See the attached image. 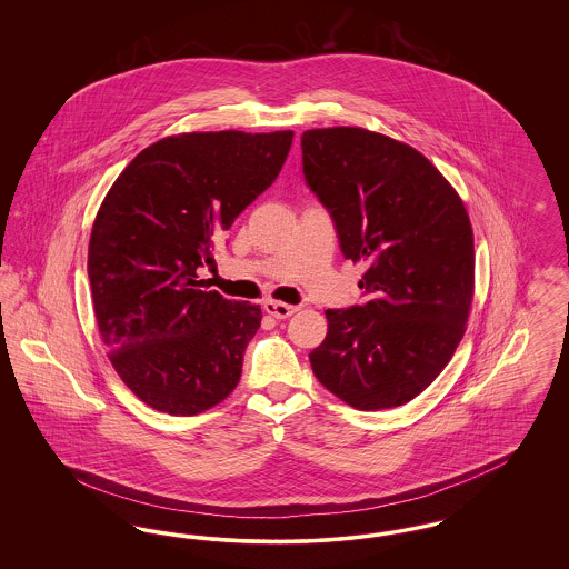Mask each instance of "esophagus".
<instances>
[{
	"instance_id": "esophagus-1",
	"label": "esophagus",
	"mask_w": 569,
	"mask_h": 569,
	"mask_svg": "<svg viewBox=\"0 0 569 569\" xmlns=\"http://www.w3.org/2000/svg\"><path fill=\"white\" fill-rule=\"evenodd\" d=\"M264 309L271 313L272 318H277V320H286V318H290L292 313H297V307H295V305L277 302V300H267V302H264Z\"/></svg>"
}]
</instances>
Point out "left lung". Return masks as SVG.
<instances>
[{
	"label": "left lung",
	"instance_id": "1",
	"mask_svg": "<svg viewBox=\"0 0 569 569\" xmlns=\"http://www.w3.org/2000/svg\"><path fill=\"white\" fill-rule=\"evenodd\" d=\"M302 172L341 251L367 262L365 305L328 309L309 353L335 397L360 411L418 397L450 362L473 298V232L459 193L420 151L362 128L307 130Z\"/></svg>",
	"mask_w": 569,
	"mask_h": 569
}]
</instances>
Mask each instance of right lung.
Here are the masks:
<instances>
[{"label": "right lung", "mask_w": 569, "mask_h": 569, "mask_svg": "<svg viewBox=\"0 0 569 569\" xmlns=\"http://www.w3.org/2000/svg\"><path fill=\"white\" fill-rule=\"evenodd\" d=\"M295 132H188L142 149L91 228L87 272L110 362L136 397L196 416L239 383L262 311L198 277L223 232L277 179Z\"/></svg>", "instance_id": "right-lung-1"}]
</instances>
